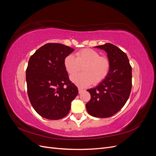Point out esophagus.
<instances>
[{
  "mask_svg": "<svg viewBox=\"0 0 156 156\" xmlns=\"http://www.w3.org/2000/svg\"><path fill=\"white\" fill-rule=\"evenodd\" d=\"M78 90H79V94L81 93V92L84 90H83V88H79Z\"/></svg>",
  "mask_w": 156,
  "mask_h": 156,
  "instance_id": "obj_1",
  "label": "esophagus"
}]
</instances>
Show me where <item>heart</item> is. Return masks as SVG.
I'll return each instance as SVG.
<instances>
[{
    "mask_svg": "<svg viewBox=\"0 0 156 156\" xmlns=\"http://www.w3.org/2000/svg\"><path fill=\"white\" fill-rule=\"evenodd\" d=\"M65 69L69 75L76 73L83 67V74L73 76L71 80L77 85L86 87L93 83H98L105 79L111 68L110 60L100 56L96 51L83 49L77 51L75 57L69 55L64 60Z\"/></svg>",
    "mask_w": 156,
    "mask_h": 156,
    "instance_id": "b5f03b06",
    "label": "heart"
}]
</instances>
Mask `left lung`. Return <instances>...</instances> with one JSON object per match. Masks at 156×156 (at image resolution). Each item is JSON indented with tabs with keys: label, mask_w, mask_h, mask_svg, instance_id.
<instances>
[{
	"label": "left lung",
	"mask_w": 156,
	"mask_h": 156,
	"mask_svg": "<svg viewBox=\"0 0 156 156\" xmlns=\"http://www.w3.org/2000/svg\"><path fill=\"white\" fill-rule=\"evenodd\" d=\"M96 48L107 52L111 68L97 87L87 90L91 98L86 108L92 116L108 118L119 112L128 100L132 87V68L126 54L115 45L107 43Z\"/></svg>",
	"instance_id": "left-lung-1"
}]
</instances>
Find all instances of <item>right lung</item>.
Returning <instances> with one entry per match:
<instances>
[{"label": "right lung", "mask_w": 156, "mask_h": 156, "mask_svg": "<svg viewBox=\"0 0 156 156\" xmlns=\"http://www.w3.org/2000/svg\"><path fill=\"white\" fill-rule=\"evenodd\" d=\"M74 51L60 44L49 43L37 49L26 70L27 92L33 108L41 116L58 120L66 116L78 94L71 82L64 60Z\"/></svg>", "instance_id": "1"}]
</instances>
